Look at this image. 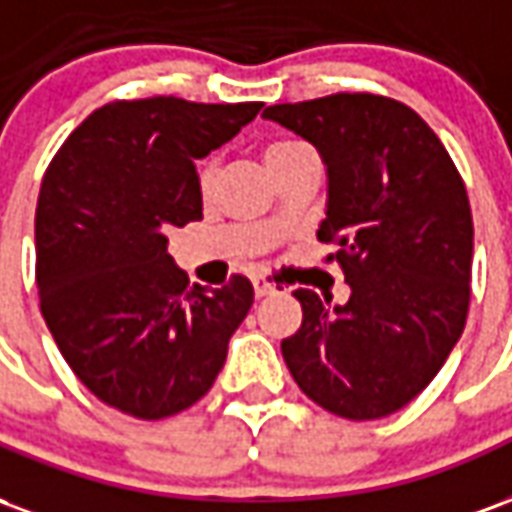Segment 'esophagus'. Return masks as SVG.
Listing matches in <instances>:
<instances>
[{
    "label": "esophagus",
    "mask_w": 512,
    "mask_h": 512,
    "mask_svg": "<svg viewBox=\"0 0 512 512\" xmlns=\"http://www.w3.org/2000/svg\"><path fill=\"white\" fill-rule=\"evenodd\" d=\"M252 285H255L257 299H263V296H271V293H277V285H274V282H268L266 277H255V279H252Z\"/></svg>",
    "instance_id": "esophagus-1"
}]
</instances>
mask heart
<instances>
[{"mask_svg": "<svg viewBox=\"0 0 512 512\" xmlns=\"http://www.w3.org/2000/svg\"><path fill=\"white\" fill-rule=\"evenodd\" d=\"M296 147H301V142H277V145H271L266 150V161H271V158H277V156H285V153L296 150ZM213 175H216V164H213L211 158H208V161H202L197 178H200V189L205 191V194H208V189L213 186Z\"/></svg>", "mask_w": 512, "mask_h": 512, "instance_id": "1", "label": "heart"}]
</instances>
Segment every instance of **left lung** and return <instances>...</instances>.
Instances as JSON below:
<instances>
[{
  "mask_svg": "<svg viewBox=\"0 0 512 512\" xmlns=\"http://www.w3.org/2000/svg\"><path fill=\"white\" fill-rule=\"evenodd\" d=\"M321 153V241L343 246L345 304L299 288L304 321L282 340L290 376L345 419H381L436 378L469 312L474 227L439 136L400 101L337 93L263 112Z\"/></svg>",
  "mask_w": 512,
  "mask_h": 512,
  "instance_id": "8db88e82",
  "label": "left lung"
}]
</instances>
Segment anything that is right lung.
<instances>
[{
  "instance_id": "1",
  "label": "right lung",
  "mask_w": 512,
  "mask_h": 512,
  "mask_svg": "<svg viewBox=\"0 0 512 512\" xmlns=\"http://www.w3.org/2000/svg\"><path fill=\"white\" fill-rule=\"evenodd\" d=\"M252 104L115 101L76 128L43 175L40 312L65 362L106 406L164 419L213 386L255 301L249 279L189 288L167 230L202 219L194 161L230 142Z\"/></svg>"
}]
</instances>
